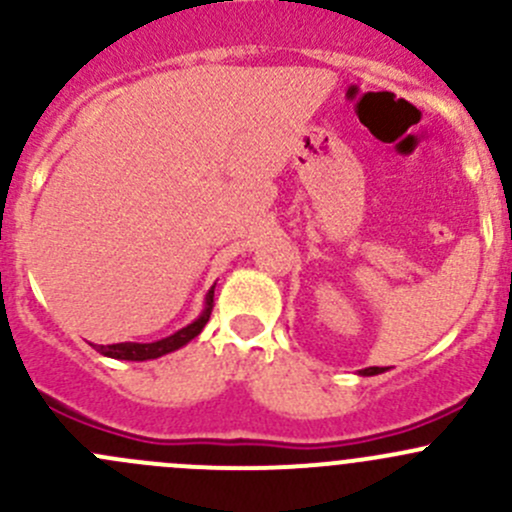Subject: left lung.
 I'll list each match as a JSON object with an SVG mask.
<instances>
[{"label":"left lung","instance_id":"8db88e82","mask_svg":"<svg viewBox=\"0 0 512 512\" xmlns=\"http://www.w3.org/2000/svg\"><path fill=\"white\" fill-rule=\"evenodd\" d=\"M384 366H369V369H361V376H376V374H384Z\"/></svg>","mask_w":512,"mask_h":512}]
</instances>
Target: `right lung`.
Wrapping results in <instances>:
<instances>
[{"instance_id": "right-lung-1", "label": "right lung", "mask_w": 512, "mask_h": 512, "mask_svg": "<svg viewBox=\"0 0 512 512\" xmlns=\"http://www.w3.org/2000/svg\"><path fill=\"white\" fill-rule=\"evenodd\" d=\"M213 294L215 287H210L208 297H205V309L195 322H190L188 327L178 329L175 334L170 337L158 339V342L151 344H138V342H123V344H108V347H98V352L103 356H111V359H126V361H146V359H158V356L175 352V349L185 347L190 339L198 337L203 332V327L208 324L210 312H213Z\"/></svg>"}]
</instances>
